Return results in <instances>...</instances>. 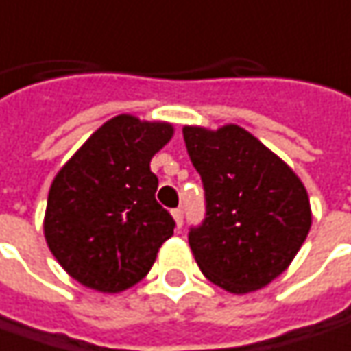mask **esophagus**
Listing matches in <instances>:
<instances>
[{
	"label": "esophagus",
	"instance_id": "1",
	"mask_svg": "<svg viewBox=\"0 0 351 351\" xmlns=\"http://www.w3.org/2000/svg\"><path fill=\"white\" fill-rule=\"evenodd\" d=\"M173 217H175L176 227L180 229V227H182V217H184V212H182L180 208H176V210H173Z\"/></svg>",
	"mask_w": 351,
	"mask_h": 351
}]
</instances>
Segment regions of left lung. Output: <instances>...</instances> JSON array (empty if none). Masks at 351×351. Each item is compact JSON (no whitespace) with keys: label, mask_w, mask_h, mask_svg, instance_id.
Listing matches in <instances>:
<instances>
[{"label":"left lung","mask_w":351,"mask_h":351,"mask_svg":"<svg viewBox=\"0 0 351 351\" xmlns=\"http://www.w3.org/2000/svg\"><path fill=\"white\" fill-rule=\"evenodd\" d=\"M206 196V217L188 233L202 274L231 293L268 285L295 258L311 229L299 176L247 130L184 126Z\"/></svg>","instance_id":"8db88e82"}]
</instances>
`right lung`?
<instances>
[{"mask_svg": "<svg viewBox=\"0 0 351 351\" xmlns=\"http://www.w3.org/2000/svg\"><path fill=\"white\" fill-rule=\"evenodd\" d=\"M171 138L173 126L167 122L114 116L56 175L44 237L79 284L118 293L152 270L175 231L173 215L155 199L159 180L149 167Z\"/></svg>", "mask_w": 351, "mask_h": 351, "instance_id": "obj_1", "label": "right lung"}]
</instances>
